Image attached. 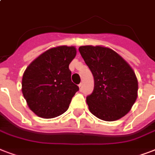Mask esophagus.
<instances>
[{"instance_id": "1", "label": "esophagus", "mask_w": 155, "mask_h": 155, "mask_svg": "<svg viewBox=\"0 0 155 155\" xmlns=\"http://www.w3.org/2000/svg\"><path fill=\"white\" fill-rule=\"evenodd\" d=\"M83 87H84V84H83V83H80V84H79V87H80V91H82Z\"/></svg>"}]
</instances>
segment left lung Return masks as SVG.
<instances>
[{"instance_id":"left-lung-1","label":"left lung","mask_w":155,"mask_h":155,"mask_svg":"<svg viewBox=\"0 0 155 155\" xmlns=\"http://www.w3.org/2000/svg\"><path fill=\"white\" fill-rule=\"evenodd\" d=\"M94 77V89L86 98L90 112L101 120L113 121L126 115L137 97L138 84L127 62L108 47L79 48Z\"/></svg>"}]
</instances>
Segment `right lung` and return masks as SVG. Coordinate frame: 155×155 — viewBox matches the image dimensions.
<instances>
[{"mask_svg": "<svg viewBox=\"0 0 155 155\" xmlns=\"http://www.w3.org/2000/svg\"><path fill=\"white\" fill-rule=\"evenodd\" d=\"M75 47H54L42 53L23 74L21 91L29 108L42 118H53L68 110L79 87L71 80L69 64Z\"/></svg>", "mask_w": 155, "mask_h": 155, "instance_id": "add662e5", "label": "right lung"}]
</instances>
